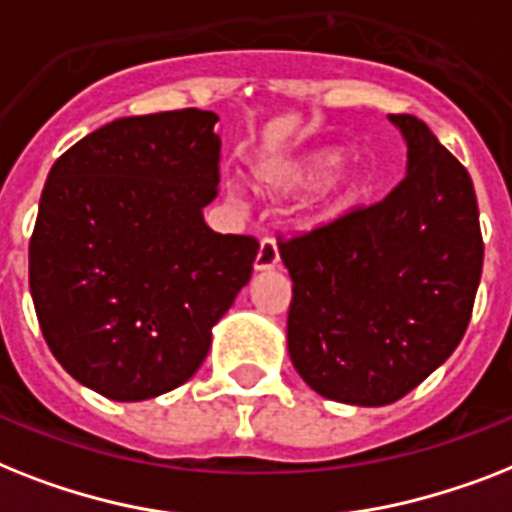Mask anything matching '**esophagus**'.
Returning <instances> with one entry per match:
<instances>
[{"mask_svg": "<svg viewBox=\"0 0 512 512\" xmlns=\"http://www.w3.org/2000/svg\"><path fill=\"white\" fill-rule=\"evenodd\" d=\"M278 260H281V257H278L276 239H270V236L260 239V249H257V257H255V270L276 268Z\"/></svg>", "mask_w": 512, "mask_h": 512, "instance_id": "34e87169", "label": "esophagus"}]
</instances>
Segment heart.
<instances>
[{
	"mask_svg": "<svg viewBox=\"0 0 512 512\" xmlns=\"http://www.w3.org/2000/svg\"><path fill=\"white\" fill-rule=\"evenodd\" d=\"M313 181V191L305 199V210L313 218L339 213L352 205L365 189L363 173L350 162H344L342 155L331 147L276 157L255 170L257 191H263L268 197H286V194L305 189Z\"/></svg>",
	"mask_w": 512,
	"mask_h": 512,
	"instance_id": "obj_1",
	"label": "heart"
}]
</instances>
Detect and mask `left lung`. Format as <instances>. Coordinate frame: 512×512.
<instances>
[{"label":"left lung","mask_w":512,"mask_h":512,"mask_svg":"<svg viewBox=\"0 0 512 512\" xmlns=\"http://www.w3.org/2000/svg\"><path fill=\"white\" fill-rule=\"evenodd\" d=\"M407 173L381 202L278 244L286 344L310 389L381 407L413 392L463 339L484 242L468 170L413 115H389Z\"/></svg>","instance_id":"1"}]
</instances>
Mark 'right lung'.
I'll list each match as a JSON object with an SVG mask.
<instances>
[{"label": "right lung", "instance_id": "right-lung-1", "mask_svg": "<svg viewBox=\"0 0 512 512\" xmlns=\"http://www.w3.org/2000/svg\"><path fill=\"white\" fill-rule=\"evenodd\" d=\"M218 115L118 118L54 162L28 247L31 297L57 363L107 400L160 397L199 371L247 286L252 236L215 234Z\"/></svg>", "mask_w": 512, "mask_h": 512}]
</instances>
